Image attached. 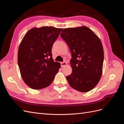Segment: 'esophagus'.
<instances>
[{
	"label": "esophagus",
	"mask_w": 124,
	"mask_h": 124,
	"mask_svg": "<svg viewBox=\"0 0 124 124\" xmlns=\"http://www.w3.org/2000/svg\"><path fill=\"white\" fill-rule=\"evenodd\" d=\"M61 66L62 67H64L67 65V62H61Z\"/></svg>",
	"instance_id": "1"
}]
</instances>
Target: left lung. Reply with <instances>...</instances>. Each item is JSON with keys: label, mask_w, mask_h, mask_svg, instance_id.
I'll use <instances>...</instances> for the list:
<instances>
[{"label": "left lung", "mask_w": 124, "mask_h": 124, "mask_svg": "<svg viewBox=\"0 0 124 124\" xmlns=\"http://www.w3.org/2000/svg\"><path fill=\"white\" fill-rule=\"evenodd\" d=\"M61 36L72 55V72L66 77L70 86L81 92L91 91L102 74L104 52L100 39L85 26L63 29Z\"/></svg>", "instance_id": "8db88e82"}]
</instances>
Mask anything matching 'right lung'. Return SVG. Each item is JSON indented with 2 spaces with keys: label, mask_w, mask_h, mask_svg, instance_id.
<instances>
[{
  "label": "right lung",
  "mask_w": 124,
  "mask_h": 124,
  "mask_svg": "<svg viewBox=\"0 0 124 124\" xmlns=\"http://www.w3.org/2000/svg\"><path fill=\"white\" fill-rule=\"evenodd\" d=\"M62 28L33 27L22 39L18 50L17 62L22 79L29 87L40 89L53 82L61 63L54 62L52 47Z\"/></svg>",
  "instance_id": "right-lung-1"
}]
</instances>
